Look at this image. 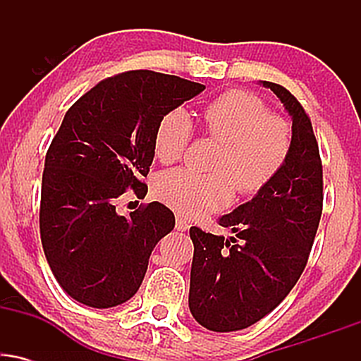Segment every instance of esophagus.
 Wrapping results in <instances>:
<instances>
[{
	"label": "esophagus",
	"instance_id": "obj_1",
	"mask_svg": "<svg viewBox=\"0 0 361 361\" xmlns=\"http://www.w3.org/2000/svg\"><path fill=\"white\" fill-rule=\"evenodd\" d=\"M175 227H176L178 231H181V233H183V231H188V229H190V224L186 222V219L181 217V215H176V224H175Z\"/></svg>",
	"mask_w": 361,
	"mask_h": 361
}]
</instances>
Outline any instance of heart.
I'll use <instances>...</instances> for the list:
<instances>
[{
  "label": "heart",
  "mask_w": 361,
  "mask_h": 361,
  "mask_svg": "<svg viewBox=\"0 0 361 361\" xmlns=\"http://www.w3.org/2000/svg\"><path fill=\"white\" fill-rule=\"evenodd\" d=\"M202 128L222 144L209 175L178 168L161 173L156 193L185 215L217 212L233 202L234 192L256 195L280 175L292 152L293 132L285 117L271 114L258 94L231 90L202 110ZM193 137L188 111L173 109L159 118L154 132L157 159L171 164L185 156Z\"/></svg>",
  "instance_id": "obj_1"
}]
</instances>
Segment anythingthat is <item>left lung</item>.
<instances>
[{"mask_svg":"<svg viewBox=\"0 0 361 361\" xmlns=\"http://www.w3.org/2000/svg\"><path fill=\"white\" fill-rule=\"evenodd\" d=\"M263 86L292 115L287 164L251 202L219 219L233 238L190 229V310L217 333L255 324L288 295L307 264L322 214V161L309 115L287 88Z\"/></svg>","mask_w":361,"mask_h":361,"instance_id":"left-lung-1","label":"left lung"}]
</instances>
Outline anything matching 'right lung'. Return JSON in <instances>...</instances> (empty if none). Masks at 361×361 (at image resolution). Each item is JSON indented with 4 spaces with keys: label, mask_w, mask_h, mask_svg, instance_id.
<instances>
[{
    "label": "right lung",
    "mask_w": 361,
    "mask_h": 361,
    "mask_svg": "<svg viewBox=\"0 0 361 361\" xmlns=\"http://www.w3.org/2000/svg\"><path fill=\"white\" fill-rule=\"evenodd\" d=\"M204 90L139 69L100 81L66 111L45 154L39 222L49 267L74 300L109 309L139 290L175 215L152 202L123 217L115 204L127 192L146 197L157 122Z\"/></svg>",
    "instance_id": "add662e5"
}]
</instances>
